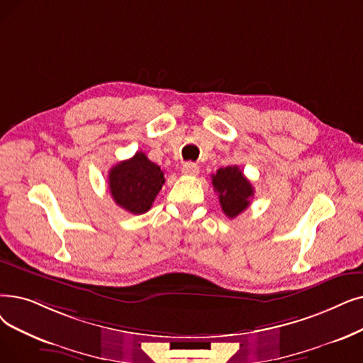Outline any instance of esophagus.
<instances>
[{
	"instance_id": "esophagus-1",
	"label": "esophagus",
	"mask_w": 363,
	"mask_h": 363,
	"mask_svg": "<svg viewBox=\"0 0 363 363\" xmlns=\"http://www.w3.org/2000/svg\"><path fill=\"white\" fill-rule=\"evenodd\" d=\"M199 172H200L199 166L193 162H186L182 164V173L186 177H196V175H199Z\"/></svg>"
}]
</instances>
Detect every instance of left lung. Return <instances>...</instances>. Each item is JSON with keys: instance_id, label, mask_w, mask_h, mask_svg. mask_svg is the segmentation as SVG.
Segmentation results:
<instances>
[{"instance_id": "obj_1", "label": "left lung", "mask_w": 363, "mask_h": 363, "mask_svg": "<svg viewBox=\"0 0 363 363\" xmlns=\"http://www.w3.org/2000/svg\"><path fill=\"white\" fill-rule=\"evenodd\" d=\"M212 185L218 193L220 208L228 218L240 215L254 197V186L238 166H227L212 175Z\"/></svg>"}]
</instances>
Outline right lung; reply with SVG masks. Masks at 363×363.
Here are the masks:
<instances>
[{
	"instance_id": "obj_1",
	"label": "right lung",
	"mask_w": 363,
	"mask_h": 363,
	"mask_svg": "<svg viewBox=\"0 0 363 363\" xmlns=\"http://www.w3.org/2000/svg\"><path fill=\"white\" fill-rule=\"evenodd\" d=\"M109 191L120 208L133 215L145 213L164 184L163 170L144 152L116 164L108 175Z\"/></svg>"
}]
</instances>
